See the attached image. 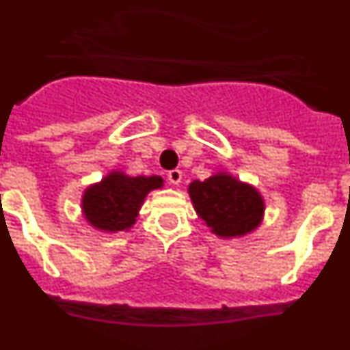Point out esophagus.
Segmentation results:
<instances>
[{"instance_id":"34e87169","label":"esophagus","mask_w":350,"mask_h":350,"mask_svg":"<svg viewBox=\"0 0 350 350\" xmlns=\"http://www.w3.org/2000/svg\"><path fill=\"white\" fill-rule=\"evenodd\" d=\"M166 177H168L170 184L177 185V184H180V180H182V172L180 170H170Z\"/></svg>"}]
</instances>
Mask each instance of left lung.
<instances>
[{
  "mask_svg": "<svg viewBox=\"0 0 350 350\" xmlns=\"http://www.w3.org/2000/svg\"><path fill=\"white\" fill-rule=\"evenodd\" d=\"M189 196L198 215L217 237H242L261 224V194L231 175L217 173L203 182H191Z\"/></svg>",
  "mask_w": 350,
  "mask_h": 350,
  "instance_id": "8db88e82",
  "label": "left lung"
}]
</instances>
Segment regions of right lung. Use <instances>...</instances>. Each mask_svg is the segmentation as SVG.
<instances>
[{"label": "right lung", "instance_id": "1", "mask_svg": "<svg viewBox=\"0 0 350 350\" xmlns=\"http://www.w3.org/2000/svg\"><path fill=\"white\" fill-rule=\"evenodd\" d=\"M163 178L128 177L113 172L100 184L91 185L82 196V210L89 224L101 231L129 230L137 221L138 210L145 196L152 189H159Z\"/></svg>", "mask_w": 350, "mask_h": 350}]
</instances>
